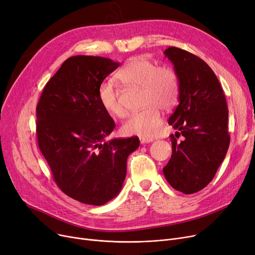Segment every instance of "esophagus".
<instances>
[{"instance_id": "obj_1", "label": "esophagus", "mask_w": 255, "mask_h": 255, "mask_svg": "<svg viewBox=\"0 0 255 255\" xmlns=\"http://www.w3.org/2000/svg\"><path fill=\"white\" fill-rule=\"evenodd\" d=\"M139 140H140V143H141V144L150 143V142H152V141H153V139H152V138H146V137H140V138H139Z\"/></svg>"}]
</instances>
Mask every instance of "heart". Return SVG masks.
I'll return each mask as SVG.
<instances>
[{
  "instance_id": "b5f03b06",
  "label": "heart",
  "mask_w": 255,
  "mask_h": 255,
  "mask_svg": "<svg viewBox=\"0 0 255 255\" xmlns=\"http://www.w3.org/2000/svg\"><path fill=\"white\" fill-rule=\"evenodd\" d=\"M125 87L141 88L143 110L131 114L123 125L126 135L152 137L162 126V110H170L175 105L179 83L175 71L167 66H159L144 56L130 58L115 76ZM99 101L104 110L116 117H125L126 110L118 99V91L110 82L101 84L98 91Z\"/></svg>"
}]
</instances>
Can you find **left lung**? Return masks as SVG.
I'll list each match as a JSON object with an SVG mask.
<instances>
[{
    "instance_id": "obj_1",
    "label": "left lung",
    "mask_w": 255,
    "mask_h": 255,
    "mask_svg": "<svg viewBox=\"0 0 255 255\" xmlns=\"http://www.w3.org/2000/svg\"><path fill=\"white\" fill-rule=\"evenodd\" d=\"M164 54L178 78L179 104L168 120L178 131L170 135L172 154L163 172L172 188L193 194L211 183L226 155L230 142L226 99L202 59L175 46ZM180 134L179 142L176 138Z\"/></svg>"
}]
</instances>
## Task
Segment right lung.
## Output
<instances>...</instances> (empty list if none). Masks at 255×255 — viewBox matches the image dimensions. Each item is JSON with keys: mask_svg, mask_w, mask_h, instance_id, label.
Returning <instances> with one entry per match:
<instances>
[{"mask_svg": "<svg viewBox=\"0 0 255 255\" xmlns=\"http://www.w3.org/2000/svg\"><path fill=\"white\" fill-rule=\"evenodd\" d=\"M120 63L94 56L65 60L46 83L36 108L38 146L57 186L82 203L103 205L118 195L128 156L139 138H106L115 123L99 101V87Z\"/></svg>", "mask_w": 255, "mask_h": 255, "instance_id": "add662e5", "label": "right lung"}]
</instances>
